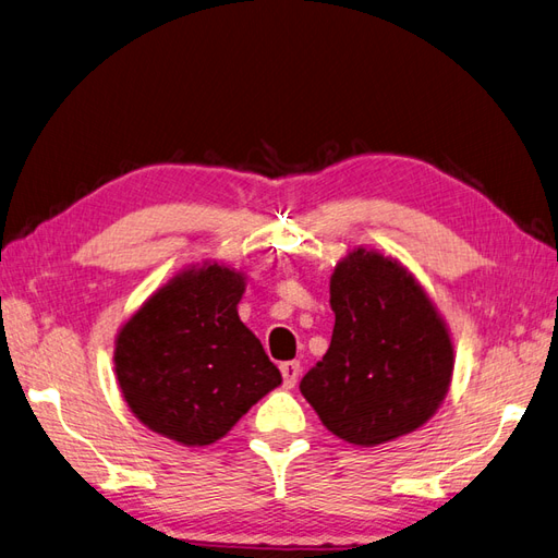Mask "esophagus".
Here are the masks:
<instances>
[{
  "label": "esophagus",
  "instance_id": "obj_1",
  "mask_svg": "<svg viewBox=\"0 0 558 558\" xmlns=\"http://www.w3.org/2000/svg\"><path fill=\"white\" fill-rule=\"evenodd\" d=\"M280 373H282V379H284V387L292 389L296 379H299V373H302V365H299L296 361L280 363Z\"/></svg>",
  "mask_w": 558,
  "mask_h": 558
}]
</instances>
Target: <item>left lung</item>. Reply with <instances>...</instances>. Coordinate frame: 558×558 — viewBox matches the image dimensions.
<instances>
[{
    "label": "left lung",
    "instance_id": "1",
    "mask_svg": "<svg viewBox=\"0 0 558 558\" xmlns=\"http://www.w3.org/2000/svg\"><path fill=\"white\" fill-rule=\"evenodd\" d=\"M335 330L299 389L320 422L353 446L415 432L450 387L452 341L408 270L355 250L330 280Z\"/></svg>",
    "mask_w": 558,
    "mask_h": 558
}]
</instances>
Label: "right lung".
Segmentation results:
<instances>
[{"label":"right lung","instance_id":"right-lung-1","mask_svg":"<svg viewBox=\"0 0 558 558\" xmlns=\"http://www.w3.org/2000/svg\"><path fill=\"white\" fill-rule=\"evenodd\" d=\"M242 292V276L226 266L185 270L120 330V389L153 432L183 446H209L282 381L262 341L238 318Z\"/></svg>","mask_w":558,"mask_h":558}]
</instances>
